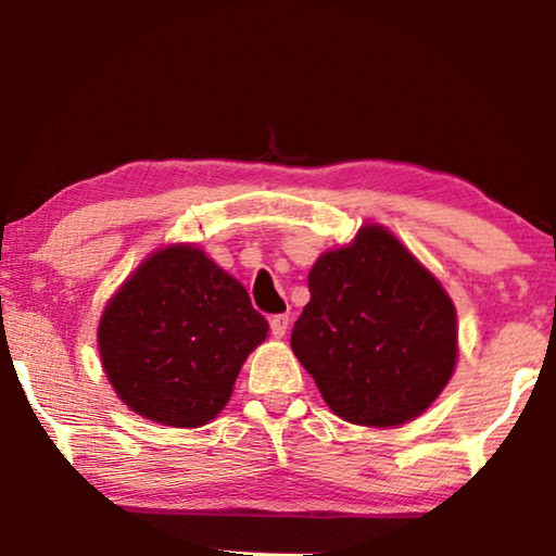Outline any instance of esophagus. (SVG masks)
<instances>
[{
  "mask_svg": "<svg viewBox=\"0 0 556 556\" xmlns=\"http://www.w3.org/2000/svg\"><path fill=\"white\" fill-rule=\"evenodd\" d=\"M288 324H291V318H288L286 314L273 316V318H270V333H273V337L283 339L286 331H288Z\"/></svg>",
  "mask_w": 556,
  "mask_h": 556,
  "instance_id": "34e87169",
  "label": "esophagus"
}]
</instances>
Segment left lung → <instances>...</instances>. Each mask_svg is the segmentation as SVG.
Listing matches in <instances>:
<instances>
[{
  "instance_id": "8db88e82",
  "label": "left lung",
  "mask_w": 556,
  "mask_h": 556,
  "mask_svg": "<svg viewBox=\"0 0 556 556\" xmlns=\"http://www.w3.org/2000/svg\"><path fill=\"white\" fill-rule=\"evenodd\" d=\"M311 301L291 349L341 420L397 428L420 417L451 382L458 316L440 280L377 223L308 273Z\"/></svg>"
}]
</instances>
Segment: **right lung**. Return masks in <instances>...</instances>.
<instances>
[{
    "instance_id": "add662e5",
    "label": "right lung",
    "mask_w": 556,
    "mask_h": 556,
    "mask_svg": "<svg viewBox=\"0 0 556 556\" xmlns=\"http://www.w3.org/2000/svg\"><path fill=\"white\" fill-rule=\"evenodd\" d=\"M268 321L245 286L192 242L143 257L105 303L98 352L128 409L169 428H202L230 402Z\"/></svg>"
}]
</instances>
